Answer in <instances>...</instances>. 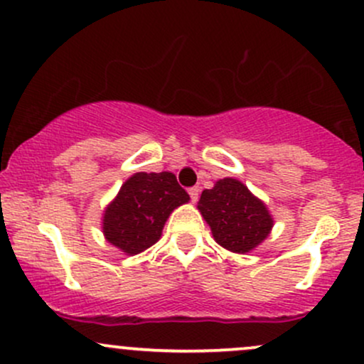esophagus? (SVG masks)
<instances>
[{
  "instance_id": "esophagus-1",
  "label": "esophagus",
  "mask_w": 364,
  "mask_h": 364,
  "mask_svg": "<svg viewBox=\"0 0 364 364\" xmlns=\"http://www.w3.org/2000/svg\"><path fill=\"white\" fill-rule=\"evenodd\" d=\"M198 191H200V190H198L197 186H193V188H190V190H188L191 202H197V200H198Z\"/></svg>"
}]
</instances>
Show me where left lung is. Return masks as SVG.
<instances>
[{"instance_id": "left-lung-1", "label": "left lung", "mask_w": 364, "mask_h": 364, "mask_svg": "<svg viewBox=\"0 0 364 364\" xmlns=\"http://www.w3.org/2000/svg\"><path fill=\"white\" fill-rule=\"evenodd\" d=\"M197 207L214 240L235 254L252 252L274 225L266 203L235 178L218 179L213 188L203 190Z\"/></svg>"}]
</instances>
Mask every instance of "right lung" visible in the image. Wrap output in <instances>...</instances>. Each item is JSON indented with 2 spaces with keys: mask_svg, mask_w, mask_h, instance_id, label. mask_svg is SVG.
Masks as SVG:
<instances>
[{
  "mask_svg": "<svg viewBox=\"0 0 364 364\" xmlns=\"http://www.w3.org/2000/svg\"><path fill=\"white\" fill-rule=\"evenodd\" d=\"M188 200L169 171L133 174L103 210V237L126 255H136L161 240L167 218Z\"/></svg>",
  "mask_w": 364,
  "mask_h": 364,
  "instance_id": "1",
  "label": "right lung"
}]
</instances>
